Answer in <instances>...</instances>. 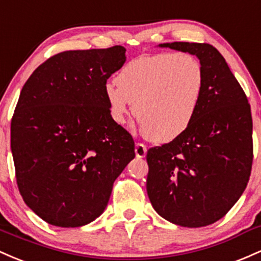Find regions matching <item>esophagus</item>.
<instances>
[{
	"instance_id": "obj_1",
	"label": "esophagus",
	"mask_w": 261,
	"mask_h": 261,
	"mask_svg": "<svg viewBox=\"0 0 261 261\" xmlns=\"http://www.w3.org/2000/svg\"><path fill=\"white\" fill-rule=\"evenodd\" d=\"M134 150H136L137 158H144L146 155V150H148V149H146V146L143 144V143H137L136 149H134Z\"/></svg>"
}]
</instances>
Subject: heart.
<instances>
[{
	"instance_id": "heart-1",
	"label": "heart",
	"mask_w": 261,
	"mask_h": 261,
	"mask_svg": "<svg viewBox=\"0 0 261 261\" xmlns=\"http://www.w3.org/2000/svg\"><path fill=\"white\" fill-rule=\"evenodd\" d=\"M105 86L112 121L123 124L133 103L145 138L169 143L191 125L204 91V70L189 53L140 55Z\"/></svg>"
}]
</instances>
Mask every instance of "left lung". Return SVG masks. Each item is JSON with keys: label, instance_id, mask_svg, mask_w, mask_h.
Segmentation results:
<instances>
[{"label": "left lung", "instance_id": "8db88e82", "mask_svg": "<svg viewBox=\"0 0 261 261\" xmlns=\"http://www.w3.org/2000/svg\"><path fill=\"white\" fill-rule=\"evenodd\" d=\"M160 46L200 59L204 91L191 125L178 138L146 153V192L166 221L204 227L224 217L248 185L253 165L250 105L215 46L187 42Z\"/></svg>", "mask_w": 261, "mask_h": 261}]
</instances>
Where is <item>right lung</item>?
<instances>
[{"label":"right lung","mask_w":261,"mask_h":261,"mask_svg":"<svg viewBox=\"0 0 261 261\" xmlns=\"http://www.w3.org/2000/svg\"><path fill=\"white\" fill-rule=\"evenodd\" d=\"M124 61L122 45L59 53L20 91L11 122L17 186L46 223L71 228L95 221L136 156L134 140L112 121L103 91Z\"/></svg>","instance_id":"right-lung-1"}]
</instances>
